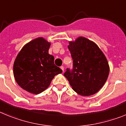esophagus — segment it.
Wrapping results in <instances>:
<instances>
[{"label":"esophagus","mask_w":126,"mask_h":126,"mask_svg":"<svg viewBox=\"0 0 126 126\" xmlns=\"http://www.w3.org/2000/svg\"><path fill=\"white\" fill-rule=\"evenodd\" d=\"M61 69L62 70V71H63V72H64V66H61Z\"/></svg>","instance_id":"obj_1"}]
</instances>
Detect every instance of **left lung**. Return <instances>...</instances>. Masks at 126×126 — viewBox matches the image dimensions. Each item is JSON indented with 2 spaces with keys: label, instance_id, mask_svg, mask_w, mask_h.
Instances as JSON below:
<instances>
[{
  "label": "left lung",
  "instance_id": "obj_1",
  "mask_svg": "<svg viewBox=\"0 0 126 126\" xmlns=\"http://www.w3.org/2000/svg\"><path fill=\"white\" fill-rule=\"evenodd\" d=\"M68 48L73 67L66 68L64 76L79 94L87 96L96 93L109 77L110 68L105 56L94 42L82 37L70 42Z\"/></svg>",
  "mask_w": 126,
  "mask_h": 126
}]
</instances>
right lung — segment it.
Masks as SVG:
<instances>
[{
    "label": "right lung",
    "mask_w": 126,
    "mask_h": 126,
    "mask_svg": "<svg viewBox=\"0 0 126 126\" xmlns=\"http://www.w3.org/2000/svg\"><path fill=\"white\" fill-rule=\"evenodd\" d=\"M51 44L42 37L25 45L17 54L13 74L17 84L33 94L46 89L54 76L63 72L54 64V58L49 54Z\"/></svg>",
    "instance_id": "right-lung-1"
}]
</instances>
